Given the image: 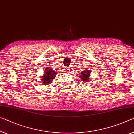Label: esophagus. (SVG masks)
I'll return each mask as SVG.
<instances>
[{
	"instance_id": "esophagus-1",
	"label": "esophagus",
	"mask_w": 134,
	"mask_h": 134,
	"mask_svg": "<svg viewBox=\"0 0 134 134\" xmlns=\"http://www.w3.org/2000/svg\"><path fill=\"white\" fill-rule=\"evenodd\" d=\"M70 69H69V68H66V71H68V72H69L70 71Z\"/></svg>"
}]
</instances>
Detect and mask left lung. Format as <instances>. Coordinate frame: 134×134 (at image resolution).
Here are the masks:
<instances>
[{
	"label": "left lung",
	"mask_w": 134,
	"mask_h": 134,
	"mask_svg": "<svg viewBox=\"0 0 134 134\" xmlns=\"http://www.w3.org/2000/svg\"><path fill=\"white\" fill-rule=\"evenodd\" d=\"M90 69H85L83 70V72L80 74L79 77H80L81 81L83 82H86L87 83V82L89 83V81L90 80Z\"/></svg>",
	"instance_id": "8db88e82"
}]
</instances>
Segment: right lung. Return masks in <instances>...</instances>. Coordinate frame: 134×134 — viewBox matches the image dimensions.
<instances>
[{"mask_svg":"<svg viewBox=\"0 0 134 134\" xmlns=\"http://www.w3.org/2000/svg\"><path fill=\"white\" fill-rule=\"evenodd\" d=\"M46 69L44 75H42V85L50 84L53 81V79H54L55 77L57 74V71L53 69V68L47 67Z\"/></svg>","mask_w":134,"mask_h":134,"instance_id":"right-lung-1","label":"right lung"}]
</instances>
